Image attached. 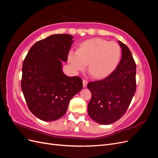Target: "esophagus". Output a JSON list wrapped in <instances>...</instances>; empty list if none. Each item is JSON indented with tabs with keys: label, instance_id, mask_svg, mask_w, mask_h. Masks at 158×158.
Returning a JSON list of instances; mask_svg holds the SVG:
<instances>
[{
	"label": "esophagus",
	"instance_id": "34e87169",
	"mask_svg": "<svg viewBox=\"0 0 158 158\" xmlns=\"http://www.w3.org/2000/svg\"><path fill=\"white\" fill-rule=\"evenodd\" d=\"M87 84H88V80H85V79H84L83 80V86H84V88L86 87Z\"/></svg>",
	"mask_w": 158,
	"mask_h": 158
}]
</instances>
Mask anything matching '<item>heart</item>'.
<instances>
[{
    "mask_svg": "<svg viewBox=\"0 0 158 158\" xmlns=\"http://www.w3.org/2000/svg\"><path fill=\"white\" fill-rule=\"evenodd\" d=\"M122 55L117 43L93 38L80 44L78 51H70L69 63L74 70H84L88 63V70L94 77L102 78L117 68Z\"/></svg>",
    "mask_w": 158,
    "mask_h": 158,
    "instance_id": "heart-1",
    "label": "heart"
}]
</instances>
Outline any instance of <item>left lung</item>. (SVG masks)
Wrapping results in <instances>:
<instances>
[{"label":"left lung","mask_w":158,"mask_h":158,"mask_svg":"<svg viewBox=\"0 0 158 158\" xmlns=\"http://www.w3.org/2000/svg\"><path fill=\"white\" fill-rule=\"evenodd\" d=\"M118 44L122 57L116 69L107 78L87 85L92 93L88 114L102 125L112 124L125 114L136 89V63L128 47L121 41Z\"/></svg>","instance_id":"obj_1"}]
</instances>
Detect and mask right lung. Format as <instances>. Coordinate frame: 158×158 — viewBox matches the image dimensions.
Instances as JSON below:
<instances>
[{"label":"right lung","instance_id":"add662e5","mask_svg":"<svg viewBox=\"0 0 158 158\" xmlns=\"http://www.w3.org/2000/svg\"><path fill=\"white\" fill-rule=\"evenodd\" d=\"M73 39L69 34L47 37L31 47L23 62V96L30 111L42 121L63 117L70 100L83 88L82 78L62 71L61 62L67 61Z\"/></svg>","mask_w":158,"mask_h":158}]
</instances>
